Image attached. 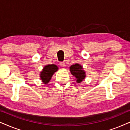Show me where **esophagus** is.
Masks as SVG:
<instances>
[{"instance_id":"obj_1","label":"esophagus","mask_w":130,"mask_h":130,"mask_svg":"<svg viewBox=\"0 0 130 130\" xmlns=\"http://www.w3.org/2000/svg\"><path fill=\"white\" fill-rule=\"evenodd\" d=\"M60 64L61 67H65L66 66V64H65L64 62H60Z\"/></svg>"}]
</instances>
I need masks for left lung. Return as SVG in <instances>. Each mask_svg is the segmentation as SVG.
I'll return each mask as SVG.
<instances>
[{"instance_id":"1","label":"left lung","mask_w":130,"mask_h":130,"mask_svg":"<svg viewBox=\"0 0 130 130\" xmlns=\"http://www.w3.org/2000/svg\"><path fill=\"white\" fill-rule=\"evenodd\" d=\"M83 69L82 66L77 63L72 65L70 67L71 73L73 76H74V77H76V82L79 83L82 82L86 77V73Z\"/></svg>"}]
</instances>
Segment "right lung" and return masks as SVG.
I'll use <instances>...</instances> for the list:
<instances>
[{"mask_svg": "<svg viewBox=\"0 0 130 130\" xmlns=\"http://www.w3.org/2000/svg\"><path fill=\"white\" fill-rule=\"evenodd\" d=\"M58 67L55 64L45 66L40 73V79L44 84H47L50 80L53 74L58 70Z\"/></svg>", "mask_w": 130, "mask_h": 130, "instance_id": "obj_1", "label": "right lung"}]
</instances>
